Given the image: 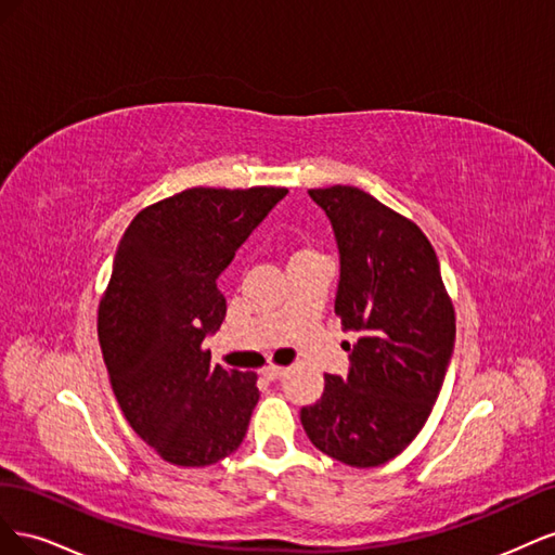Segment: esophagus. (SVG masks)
<instances>
[{"instance_id": "obj_1", "label": "esophagus", "mask_w": 555, "mask_h": 555, "mask_svg": "<svg viewBox=\"0 0 555 555\" xmlns=\"http://www.w3.org/2000/svg\"><path fill=\"white\" fill-rule=\"evenodd\" d=\"M287 373H289V367L275 365V363H271V365H266V367H263V375H266L268 379H280V377H284Z\"/></svg>"}]
</instances>
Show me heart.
Wrapping results in <instances>:
<instances>
[{
    "instance_id": "b5f03b06",
    "label": "heart",
    "mask_w": 555,
    "mask_h": 555,
    "mask_svg": "<svg viewBox=\"0 0 555 555\" xmlns=\"http://www.w3.org/2000/svg\"><path fill=\"white\" fill-rule=\"evenodd\" d=\"M300 251H304V249H300Z\"/></svg>"
}]
</instances>
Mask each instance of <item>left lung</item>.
<instances>
[{
  "mask_svg": "<svg viewBox=\"0 0 555 555\" xmlns=\"http://www.w3.org/2000/svg\"><path fill=\"white\" fill-rule=\"evenodd\" d=\"M340 249L335 314L361 338L349 375H326L300 410L310 442L351 467H377L405 449L438 400L456 340V312L426 233L349 184L308 190Z\"/></svg>",
  "mask_w": 555,
  "mask_h": 555,
  "instance_id": "left-lung-1",
  "label": "left lung"
}]
</instances>
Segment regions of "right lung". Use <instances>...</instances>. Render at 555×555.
Wrapping results in <instances>:
<instances>
[{"label": "right lung", "mask_w": 555, "mask_h": 555, "mask_svg": "<svg viewBox=\"0 0 555 555\" xmlns=\"http://www.w3.org/2000/svg\"><path fill=\"white\" fill-rule=\"evenodd\" d=\"M287 188H192L143 208L117 245L99 304V345L129 426L164 461L212 465L236 451L259 400L257 373L212 365L217 278Z\"/></svg>", "instance_id": "1"}]
</instances>
